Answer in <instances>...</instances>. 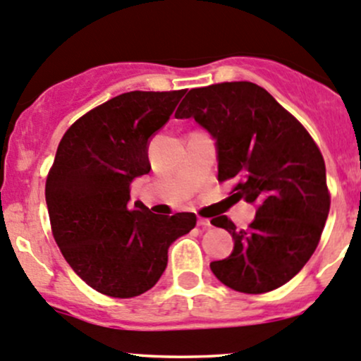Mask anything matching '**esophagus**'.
Instances as JSON below:
<instances>
[{
    "mask_svg": "<svg viewBox=\"0 0 361 361\" xmlns=\"http://www.w3.org/2000/svg\"><path fill=\"white\" fill-rule=\"evenodd\" d=\"M197 224H199L200 228H211V226H212L211 221L204 219V217H199V219H197Z\"/></svg>",
    "mask_w": 361,
    "mask_h": 361,
    "instance_id": "obj_1",
    "label": "esophagus"
}]
</instances>
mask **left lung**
<instances>
[{
    "mask_svg": "<svg viewBox=\"0 0 361 361\" xmlns=\"http://www.w3.org/2000/svg\"><path fill=\"white\" fill-rule=\"evenodd\" d=\"M174 116L193 118L216 140L217 180L236 178L235 195L257 204L248 229H236L226 216L211 221L235 241L231 255L211 262L214 276L250 295L286 284L315 252L331 205L315 142L252 82L192 89Z\"/></svg>",
    "mask_w": 361,
    "mask_h": 361,
    "instance_id": "obj_1",
    "label": "left lung"
}]
</instances>
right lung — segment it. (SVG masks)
<instances>
[{"label": "right lung", "mask_w": 361, "mask_h": 361, "mask_svg": "<svg viewBox=\"0 0 361 361\" xmlns=\"http://www.w3.org/2000/svg\"><path fill=\"white\" fill-rule=\"evenodd\" d=\"M187 90L109 99L66 130L46 180L53 236L90 288L133 298L159 281L168 248L195 228L192 212L152 214L130 205L135 178L150 171L149 144Z\"/></svg>", "instance_id": "obj_1"}]
</instances>
